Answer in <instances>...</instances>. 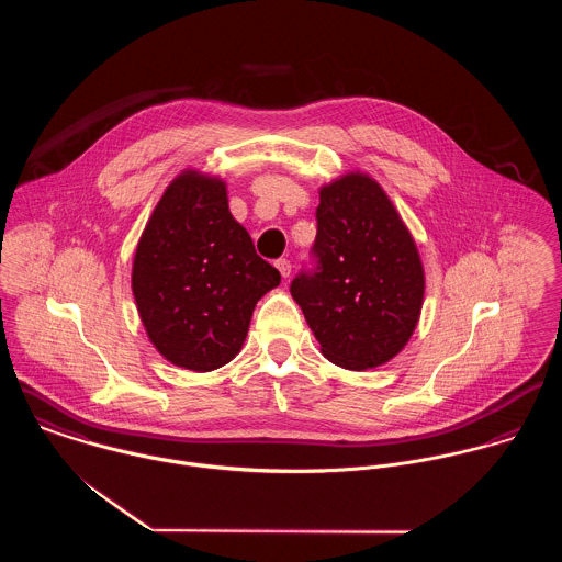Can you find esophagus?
<instances>
[{
	"instance_id": "esophagus-1",
	"label": "esophagus",
	"mask_w": 562,
	"mask_h": 562,
	"mask_svg": "<svg viewBox=\"0 0 562 562\" xmlns=\"http://www.w3.org/2000/svg\"><path fill=\"white\" fill-rule=\"evenodd\" d=\"M274 266H277V270L281 272V277H283V279H288V277H290V272H292V263H290L288 259H279Z\"/></svg>"
}]
</instances>
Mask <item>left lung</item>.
Returning <instances> with one entry per match:
<instances>
[{"label": "left lung", "instance_id": "left-lung-1", "mask_svg": "<svg viewBox=\"0 0 562 562\" xmlns=\"http://www.w3.org/2000/svg\"><path fill=\"white\" fill-rule=\"evenodd\" d=\"M316 218L318 268L292 281V299L330 363L379 368L408 344L422 314L417 244L381 183L361 170L322 186Z\"/></svg>", "mask_w": 562, "mask_h": 562}]
</instances>
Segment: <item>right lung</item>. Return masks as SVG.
I'll list each match as a JSON object with an SVG mask.
<instances>
[{
    "label": "right lung",
    "mask_w": 562,
    "mask_h": 562,
    "mask_svg": "<svg viewBox=\"0 0 562 562\" xmlns=\"http://www.w3.org/2000/svg\"><path fill=\"white\" fill-rule=\"evenodd\" d=\"M281 274L229 212L227 183L196 168L164 190L132 263V292L166 361L212 372L241 350L257 301Z\"/></svg>",
    "instance_id": "right-lung-1"
}]
</instances>
